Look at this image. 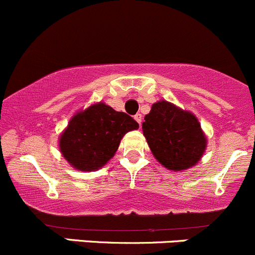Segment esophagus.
Returning <instances> with one entry per match:
<instances>
[{
	"instance_id": "esophagus-1",
	"label": "esophagus",
	"mask_w": 255,
	"mask_h": 255,
	"mask_svg": "<svg viewBox=\"0 0 255 255\" xmlns=\"http://www.w3.org/2000/svg\"><path fill=\"white\" fill-rule=\"evenodd\" d=\"M133 119H135L136 122H137V124L141 127V122H142V115H141V114H136L135 117H133Z\"/></svg>"
}]
</instances>
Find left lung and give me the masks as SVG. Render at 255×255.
<instances>
[{
  "label": "left lung",
  "mask_w": 255,
  "mask_h": 255,
  "mask_svg": "<svg viewBox=\"0 0 255 255\" xmlns=\"http://www.w3.org/2000/svg\"><path fill=\"white\" fill-rule=\"evenodd\" d=\"M142 132L156 160L171 171L195 166L207 147V137L197 118L166 100L151 107Z\"/></svg>",
  "instance_id": "left-lung-1"
}]
</instances>
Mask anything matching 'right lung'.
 Segmentation results:
<instances>
[{
  "instance_id": "obj_1",
  "label": "right lung",
  "mask_w": 255,
  "mask_h": 255,
  "mask_svg": "<svg viewBox=\"0 0 255 255\" xmlns=\"http://www.w3.org/2000/svg\"><path fill=\"white\" fill-rule=\"evenodd\" d=\"M136 128L132 118L100 102L70 119L59 136V150L77 170L97 171L115 155L125 133Z\"/></svg>"
}]
</instances>
